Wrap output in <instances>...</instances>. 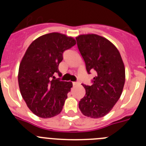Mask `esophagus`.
Listing matches in <instances>:
<instances>
[{"label": "esophagus", "mask_w": 146, "mask_h": 146, "mask_svg": "<svg viewBox=\"0 0 146 146\" xmlns=\"http://www.w3.org/2000/svg\"><path fill=\"white\" fill-rule=\"evenodd\" d=\"M73 85H74V86H77V85H80V82H78V81H77V82H73Z\"/></svg>", "instance_id": "34e87169"}]
</instances>
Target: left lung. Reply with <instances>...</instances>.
Instances as JSON below:
<instances>
[{
	"label": "left lung",
	"instance_id": "obj_1",
	"mask_svg": "<svg viewBox=\"0 0 146 146\" xmlns=\"http://www.w3.org/2000/svg\"><path fill=\"white\" fill-rule=\"evenodd\" d=\"M76 41L88 73H96L92 85L82 84L85 95L79 102V109L86 117L100 118L111 111L121 95L124 65L115 46L102 36L80 35Z\"/></svg>",
	"mask_w": 146,
	"mask_h": 146
}]
</instances>
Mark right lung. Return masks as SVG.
Masks as SVG:
<instances>
[{"mask_svg": "<svg viewBox=\"0 0 146 146\" xmlns=\"http://www.w3.org/2000/svg\"><path fill=\"white\" fill-rule=\"evenodd\" d=\"M76 44L73 38L53 32L39 36L28 47L19 67L18 83L22 97L35 115L50 118L62 110L73 83L54 75L61 77L58 65L63 54Z\"/></svg>", "mask_w": 146, "mask_h": 146, "instance_id": "1", "label": "right lung"}]
</instances>
